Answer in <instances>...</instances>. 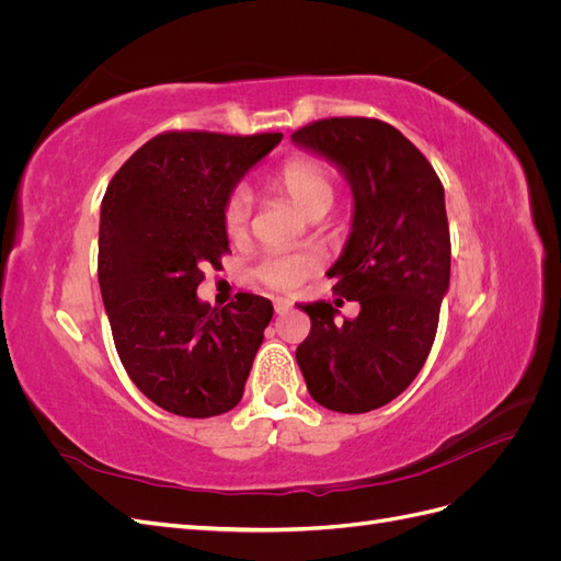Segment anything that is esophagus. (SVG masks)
<instances>
[{
	"instance_id": "34e87169",
	"label": "esophagus",
	"mask_w": 561,
	"mask_h": 561,
	"mask_svg": "<svg viewBox=\"0 0 561 561\" xmlns=\"http://www.w3.org/2000/svg\"><path fill=\"white\" fill-rule=\"evenodd\" d=\"M295 307V301L293 299H287V297H276L274 299V309H276V313L278 316H283V313H287Z\"/></svg>"
}]
</instances>
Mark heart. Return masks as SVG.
Wrapping results in <instances>:
<instances>
[{
  "label": "heart",
  "mask_w": 561,
  "mask_h": 561,
  "mask_svg": "<svg viewBox=\"0 0 561 561\" xmlns=\"http://www.w3.org/2000/svg\"><path fill=\"white\" fill-rule=\"evenodd\" d=\"M276 184L290 196L297 208L313 213L316 208H330L334 201V178L325 163L318 159H293L276 173ZM252 215V192L245 184H236L225 201V229L229 236H243ZM320 260L313 252H268L254 268L264 285L274 290H295L318 268Z\"/></svg>",
  "instance_id": "obj_1"
}]
</instances>
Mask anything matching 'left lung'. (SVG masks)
Wrapping results in <instances>:
<instances>
[{
	"label": "left lung",
	"mask_w": 561,
	"mask_h": 561,
	"mask_svg": "<svg viewBox=\"0 0 561 561\" xmlns=\"http://www.w3.org/2000/svg\"><path fill=\"white\" fill-rule=\"evenodd\" d=\"M293 142L332 161L351 186V233L328 274L336 295L360 304L344 322L330 301L301 307L311 332L297 365L318 404L363 414L396 400L435 342L451 266L445 190L428 159L379 118H322Z\"/></svg>",
	"instance_id": "obj_1"
}]
</instances>
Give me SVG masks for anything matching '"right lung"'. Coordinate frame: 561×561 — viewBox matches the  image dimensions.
I'll return each instance as SVG.
<instances>
[{
	"label": "right lung",
	"mask_w": 561,
	"mask_h": 561,
	"mask_svg": "<svg viewBox=\"0 0 561 561\" xmlns=\"http://www.w3.org/2000/svg\"><path fill=\"white\" fill-rule=\"evenodd\" d=\"M280 133L171 130L145 142L100 206L98 280L118 358L161 410L208 419L243 398L274 307L239 293L225 309L196 297L203 266L229 252L225 201Z\"/></svg>",
	"instance_id": "obj_1"
}]
</instances>
